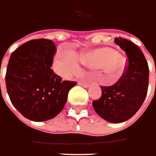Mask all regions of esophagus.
I'll list each match as a JSON object with an SVG mask.
<instances>
[{"mask_svg": "<svg viewBox=\"0 0 156 156\" xmlns=\"http://www.w3.org/2000/svg\"><path fill=\"white\" fill-rule=\"evenodd\" d=\"M79 85L80 86H81V87H89V84H87V83H85V82H82V81H79Z\"/></svg>", "mask_w": 156, "mask_h": 156, "instance_id": "obj_1", "label": "esophagus"}]
</instances>
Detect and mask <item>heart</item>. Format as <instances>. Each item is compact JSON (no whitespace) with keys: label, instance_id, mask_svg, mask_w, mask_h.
Returning <instances> with one entry per match:
<instances>
[{"label":"heart","instance_id":"heart-1","mask_svg":"<svg viewBox=\"0 0 156 156\" xmlns=\"http://www.w3.org/2000/svg\"><path fill=\"white\" fill-rule=\"evenodd\" d=\"M79 59L88 67L103 69L107 78H114L112 80V84L116 82L123 74V58L110 47H101L83 52L79 55ZM55 64L65 74L70 73L76 67V60L72 55L67 57L56 55Z\"/></svg>","mask_w":156,"mask_h":156}]
</instances>
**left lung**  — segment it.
Instances as JSON below:
<instances>
[{
    "label": "left lung",
    "mask_w": 156,
    "mask_h": 156,
    "mask_svg": "<svg viewBox=\"0 0 156 156\" xmlns=\"http://www.w3.org/2000/svg\"><path fill=\"white\" fill-rule=\"evenodd\" d=\"M114 42L128 57L120 80L111 87H101V97L92 106L98 115L113 123L130 119L143 104L149 86V66L140 48L130 41L116 37Z\"/></svg>",
    "instance_id": "obj_1"
}]
</instances>
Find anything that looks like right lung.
<instances>
[{
    "mask_svg": "<svg viewBox=\"0 0 156 156\" xmlns=\"http://www.w3.org/2000/svg\"><path fill=\"white\" fill-rule=\"evenodd\" d=\"M55 45L49 39H34L21 45L9 58L5 86L10 100L26 119L44 122L58 115L76 85L63 81L50 68Z\"/></svg>",
    "mask_w": 156,
    "mask_h": 156,
    "instance_id": "obj_1",
    "label": "right lung"
}]
</instances>
